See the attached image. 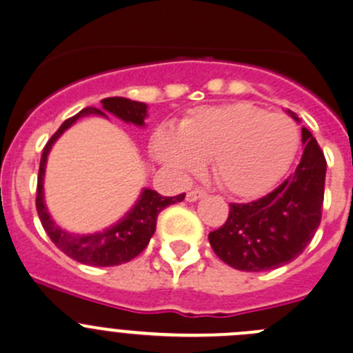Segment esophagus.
<instances>
[{"label": "esophagus", "instance_id": "34e87169", "mask_svg": "<svg viewBox=\"0 0 353 353\" xmlns=\"http://www.w3.org/2000/svg\"><path fill=\"white\" fill-rule=\"evenodd\" d=\"M205 194H207V191L200 190V188H198V190L190 191V193L186 194V200H188V201H196V200H200V198H203Z\"/></svg>", "mask_w": 353, "mask_h": 353}]
</instances>
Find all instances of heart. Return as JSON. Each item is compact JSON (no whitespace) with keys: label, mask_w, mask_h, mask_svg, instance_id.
<instances>
[{"label":"heart","mask_w":353,"mask_h":353,"mask_svg":"<svg viewBox=\"0 0 353 353\" xmlns=\"http://www.w3.org/2000/svg\"><path fill=\"white\" fill-rule=\"evenodd\" d=\"M300 145L295 122L250 103L201 107L153 136V155L179 176L201 172L212 159L214 179L228 193L255 198L288 172Z\"/></svg>","instance_id":"heart-1"}]
</instances>
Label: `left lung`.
I'll use <instances>...</instances> for the list:
<instances>
[{"mask_svg": "<svg viewBox=\"0 0 353 353\" xmlns=\"http://www.w3.org/2000/svg\"><path fill=\"white\" fill-rule=\"evenodd\" d=\"M290 117L296 114L286 110ZM295 172L274 191L250 203H231L224 225L208 234L215 255L246 272L271 271L295 260L321 224L326 159L309 129Z\"/></svg>", "mask_w": 353, "mask_h": 353, "instance_id": "left-lung-1", "label": "left lung"}]
</instances>
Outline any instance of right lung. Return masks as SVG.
<instances>
[{
	"label": "right lung",
	"mask_w": 353,
	"mask_h": 353,
	"mask_svg": "<svg viewBox=\"0 0 353 353\" xmlns=\"http://www.w3.org/2000/svg\"><path fill=\"white\" fill-rule=\"evenodd\" d=\"M146 108H148L146 103H141V101H132L121 97L105 98V100H101V110L100 108L88 107L79 112V114H75L74 117L67 119L44 146L39 163V176H37V215H39L44 231L48 232L51 241L57 245V248H60L65 255L77 260V262L85 263V265H94V268H112V265H121V263L129 262L134 256H138L150 243V238L155 232L157 217H159L160 212L169 207V205L184 200V193L177 194V196H162L157 191L145 188L134 207L117 224L110 225L103 231L93 232V234H75V232H68L61 229L51 219L46 203H44L43 184L48 153H50L54 141L75 121H79L81 117H88V115L107 117V114H112L121 119V121L128 122V124L143 128L146 119Z\"/></svg>",
	"instance_id": "right-lung-1"
}]
</instances>
